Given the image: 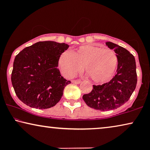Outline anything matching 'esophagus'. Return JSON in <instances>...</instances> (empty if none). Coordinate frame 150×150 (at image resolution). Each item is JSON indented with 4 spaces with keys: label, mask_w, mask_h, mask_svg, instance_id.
I'll list each match as a JSON object with an SVG mask.
<instances>
[{
    "label": "esophagus",
    "mask_w": 150,
    "mask_h": 150,
    "mask_svg": "<svg viewBox=\"0 0 150 150\" xmlns=\"http://www.w3.org/2000/svg\"><path fill=\"white\" fill-rule=\"evenodd\" d=\"M71 83H74V84H80V83H81V81H77V80H76H76H75V81H71Z\"/></svg>",
    "instance_id": "obj_1"
}]
</instances>
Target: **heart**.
Wrapping results in <instances>:
<instances>
[{
  "label": "heart",
  "mask_w": 150,
  "mask_h": 150,
  "mask_svg": "<svg viewBox=\"0 0 150 150\" xmlns=\"http://www.w3.org/2000/svg\"><path fill=\"white\" fill-rule=\"evenodd\" d=\"M59 65L67 78L74 76L84 66L92 81L102 83L109 80L114 74L117 65V57L110 49L85 45L72 52H63L59 58Z\"/></svg>",
  "instance_id": "1"
}]
</instances>
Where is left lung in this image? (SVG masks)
Instances as JSON below:
<instances>
[{"instance_id":"obj_1","label":"left lung","mask_w":150,"mask_h":150,"mask_svg":"<svg viewBox=\"0 0 150 150\" xmlns=\"http://www.w3.org/2000/svg\"><path fill=\"white\" fill-rule=\"evenodd\" d=\"M106 45L110 49H113L117 57L116 75L108 83L93 85L92 91L83 96L88 106L102 111L116 109L128 102L137 83L134 56L126 49L114 43L108 42Z\"/></svg>"}]
</instances>
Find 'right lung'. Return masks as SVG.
<instances>
[{"instance_id":"right-lung-1","label":"right lung","mask_w":150,"mask_h":150,"mask_svg":"<svg viewBox=\"0 0 150 150\" xmlns=\"http://www.w3.org/2000/svg\"><path fill=\"white\" fill-rule=\"evenodd\" d=\"M69 48L65 43L39 42L15 57L11 83L18 98L30 107L46 109L56 105L65 86L71 83L58 69L61 54Z\"/></svg>"}]
</instances>
